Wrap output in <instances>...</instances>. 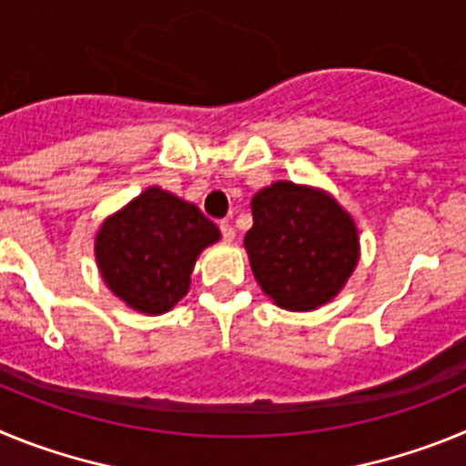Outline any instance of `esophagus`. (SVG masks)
Masks as SVG:
<instances>
[{"mask_svg":"<svg viewBox=\"0 0 466 466\" xmlns=\"http://www.w3.org/2000/svg\"><path fill=\"white\" fill-rule=\"evenodd\" d=\"M221 236H224V242H233L236 240V228L228 224V221H221Z\"/></svg>","mask_w":466,"mask_h":466,"instance_id":"esophagus-1","label":"esophagus"}]
</instances>
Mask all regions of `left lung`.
I'll return each mask as SVG.
<instances>
[{
	"label": "left lung",
	"instance_id": "1",
	"mask_svg": "<svg viewBox=\"0 0 466 466\" xmlns=\"http://www.w3.org/2000/svg\"><path fill=\"white\" fill-rule=\"evenodd\" d=\"M245 249L263 294L284 310L308 312L343 291L360 263V228L329 191L273 182L252 198Z\"/></svg>",
	"mask_w": 466,
	"mask_h": 466
}]
</instances>
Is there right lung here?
<instances>
[{
  "label": "right lung",
  "mask_w": 466,
  "mask_h": 466,
  "mask_svg": "<svg viewBox=\"0 0 466 466\" xmlns=\"http://www.w3.org/2000/svg\"><path fill=\"white\" fill-rule=\"evenodd\" d=\"M219 238V228L196 205L149 187L102 221L95 263L127 308L163 315L188 294L198 257Z\"/></svg>",
  "instance_id": "right-lung-1"
}]
</instances>
